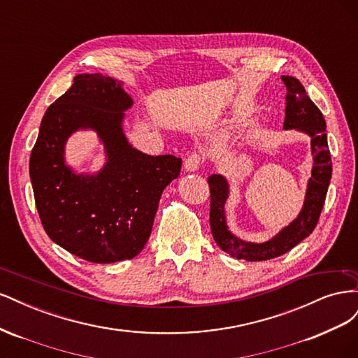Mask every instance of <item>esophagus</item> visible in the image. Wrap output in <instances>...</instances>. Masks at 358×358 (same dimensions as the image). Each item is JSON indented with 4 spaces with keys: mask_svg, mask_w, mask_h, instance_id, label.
I'll list each match as a JSON object with an SVG mask.
<instances>
[{
    "mask_svg": "<svg viewBox=\"0 0 358 358\" xmlns=\"http://www.w3.org/2000/svg\"><path fill=\"white\" fill-rule=\"evenodd\" d=\"M203 157L199 152H192L187 157L185 162H183V167H185L187 171H197L201 166Z\"/></svg>",
    "mask_w": 358,
    "mask_h": 358,
    "instance_id": "34e87169",
    "label": "esophagus"
}]
</instances>
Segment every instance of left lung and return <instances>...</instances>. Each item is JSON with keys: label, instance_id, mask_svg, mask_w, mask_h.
Wrapping results in <instances>:
<instances>
[{"label": "left lung", "instance_id": "left-lung-1", "mask_svg": "<svg viewBox=\"0 0 358 358\" xmlns=\"http://www.w3.org/2000/svg\"><path fill=\"white\" fill-rule=\"evenodd\" d=\"M287 88V107L284 129H297L310 137L313 166L308 182L305 203L297 218L284 227L272 239L263 243L245 242L236 237L227 227L224 206L229 199L230 187L222 175L208 178L210 188V230L222 251L246 262H264L288 252L315 230L326 201L331 179V157L327 145L326 121L318 107L309 99L303 85L291 76H282Z\"/></svg>", "mask_w": 358, "mask_h": 358}]
</instances>
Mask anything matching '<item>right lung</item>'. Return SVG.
I'll list each match as a JSON object with an SVG mask.
<instances>
[{"instance_id": "add662e5", "label": "right lung", "mask_w": 358, "mask_h": 358, "mask_svg": "<svg viewBox=\"0 0 358 358\" xmlns=\"http://www.w3.org/2000/svg\"><path fill=\"white\" fill-rule=\"evenodd\" d=\"M133 106L122 83L100 73L78 74L48 107L29 158V176L43 229L70 254L91 263L134 258L145 248L161 194L180 173L175 155H146L128 143L122 121ZM94 129L106 164L78 176L65 164L66 138Z\"/></svg>"}]
</instances>
